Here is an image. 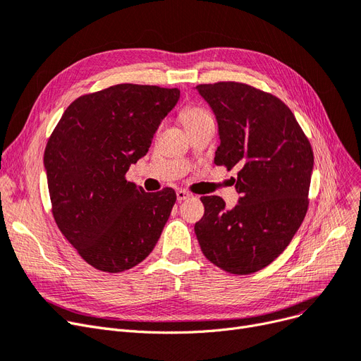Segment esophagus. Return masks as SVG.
<instances>
[{"label":"esophagus","instance_id":"34e87169","mask_svg":"<svg viewBox=\"0 0 361 361\" xmlns=\"http://www.w3.org/2000/svg\"><path fill=\"white\" fill-rule=\"evenodd\" d=\"M190 197V193H188L185 190H177V201L178 202H183L185 201V199Z\"/></svg>","mask_w":361,"mask_h":361}]
</instances>
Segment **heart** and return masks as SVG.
I'll return each instance as SVG.
<instances>
[{"label":"heart","instance_id":"obj_1","mask_svg":"<svg viewBox=\"0 0 361 361\" xmlns=\"http://www.w3.org/2000/svg\"><path fill=\"white\" fill-rule=\"evenodd\" d=\"M208 117H211L209 113L205 109H202V106H197V105L184 106L180 113V118H181L184 128H190Z\"/></svg>","mask_w":361,"mask_h":361}]
</instances>
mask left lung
Returning a JSON list of instances; mask_svg holds the SVG:
<instances>
[{
    "label": "left lung",
    "instance_id": "1",
    "mask_svg": "<svg viewBox=\"0 0 361 361\" xmlns=\"http://www.w3.org/2000/svg\"><path fill=\"white\" fill-rule=\"evenodd\" d=\"M195 89L219 125L214 162L239 169L233 183L241 195L232 209L220 196L201 197L197 243L226 272H257L281 255L306 216L312 147L295 114L271 93L236 82Z\"/></svg>",
    "mask_w": 361,
    "mask_h": 361
}]
</instances>
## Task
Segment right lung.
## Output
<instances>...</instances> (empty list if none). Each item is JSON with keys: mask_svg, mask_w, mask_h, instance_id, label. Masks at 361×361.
<instances>
[{"mask_svg": "<svg viewBox=\"0 0 361 361\" xmlns=\"http://www.w3.org/2000/svg\"><path fill=\"white\" fill-rule=\"evenodd\" d=\"M177 87L116 85L77 98L47 141L44 168L62 235L93 268L117 274L153 251L177 195L145 193L126 180L147 154Z\"/></svg>", "mask_w": 361, "mask_h": 361, "instance_id": "obj_1", "label": "right lung"}]
</instances>
